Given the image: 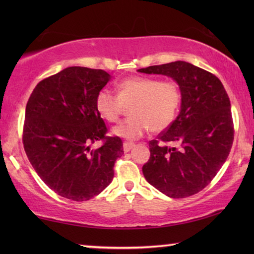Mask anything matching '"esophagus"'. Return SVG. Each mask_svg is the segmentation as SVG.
<instances>
[{
	"label": "esophagus",
	"instance_id": "34e87169",
	"mask_svg": "<svg viewBox=\"0 0 254 254\" xmlns=\"http://www.w3.org/2000/svg\"><path fill=\"white\" fill-rule=\"evenodd\" d=\"M133 147H134V143L124 142V143H123V151H124V152H128Z\"/></svg>",
	"mask_w": 254,
	"mask_h": 254
}]
</instances>
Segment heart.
<instances>
[{"label": "heart", "instance_id": "heart-1", "mask_svg": "<svg viewBox=\"0 0 254 254\" xmlns=\"http://www.w3.org/2000/svg\"><path fill=\"white\" fill-rule=\"evenodd\" d=\"M118 95L103 88L97 93L95 107L98 114L110 123L121 117L124 106L130 107L132 118L113 128V134L126 140H136L149 128L161 132L177 118L182 104V91L175 80L152 77H130L117 86Z\"/></svg>", "mask_w": 254, "mask_h": 254}]
</instances>
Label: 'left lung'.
I'll list each match as a JSON object with an SVG mask.
<instances>
[{"instance_id": "left-lung-1", "label": "left lung", "mask_w": 254, "mask_h": 254, "mask_svg": "<svg viewBox=\"0 0 254 254\" xmlns=\"http://www.w3.org/2000/svg\"><path fill=\"white\" fill-rule=\"evenodd\" d=\"M137 71L171 77L182 91L178 117L149 142L144 178L171 198L195 195L212 182L231 151L234 126L229 95L216 76L186 62Z\"/></svg>"}]
</instances>
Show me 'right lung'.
<instances>
[{
    "mask_svg": "<svg viewBox=\"0 0 254 254\" xmlns=\"http://www.w3.org/2000/svg\"><path fill=\"white\" fill-rule=\"evenodd\" d=\"M111 79L102 69L68 67L42 79L25 107L23 147L47 186L65 198L84 201L109 186L123 154L119 136H106L95 107L97 93ZM103 140L95 150L90 144Z\"/></svg>",
    "mask_w": 254,
    "mask_h": 254,
    "instance_id": "obj_1",
    "label": "right lung"
}]
</instances>
